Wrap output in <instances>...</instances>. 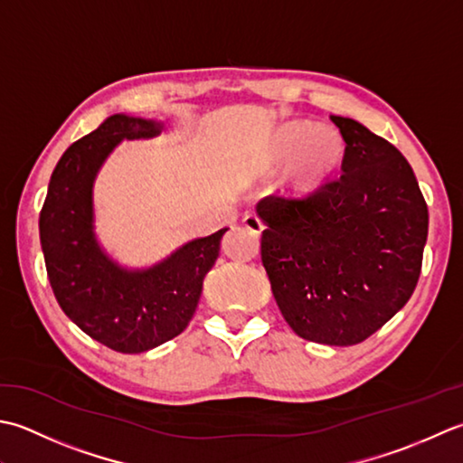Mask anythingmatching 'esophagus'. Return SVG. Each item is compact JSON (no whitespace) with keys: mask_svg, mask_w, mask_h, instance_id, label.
<instances>
[{"mask_svg":"<svg viewBox=\"0 0 463 463\" xmlns=\"http://www.w3.org/2000/svg\"><path fill=\"white\" fill-rule=\"evenodd\" d=\"M243 225H245V230H248L250 233H253V235H261V232L266 230V225L261 223V220L258 218V215H245L243 218Z\"/></svg>","mask_w":463,"mask_h":463,"instance_id":"1","label":"esophagus"}]
</instances>
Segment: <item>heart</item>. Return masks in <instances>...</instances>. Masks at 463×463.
Masks as SVG:
<instances>
[{
    "label": "heart",
    "mask_w": 463,
    "mask_h": 463,
    "mask_svg": "<svg viewBox=\"0 0 463 463\" xmlns=\"http://www.w3.org/2000/svg\"><path fill=\"white\" fill-rule=\"evenodd\" d=\"M345 152V137L337 128L286 121L263 139L258 162L266 174H276L284 167L281 190L289 197L304 200L332 182L344 165Z\"/></svg>",
    "instance_id": "obj_1"
}]
</instances>
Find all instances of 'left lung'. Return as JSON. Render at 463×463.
Listing matches in <instances>:
<instances>
[{
	"mask_svg": "<svg viewBox=\"0 0 463 463\" xmlns=\"http://www.w3.org/2000/svg\"><path fill=\"white\" fill-rule=\"evenodd\" d=\"M347 144L344 175L307 200L266 197L261 261L294 332L354 345L377 332L416 289L428 205L413 169L360 121L332 116Z\"/></svg>",
	"mask_w": 463,
	"mask_h": 463,
	"instance_id": "obj_1",
	"label": "left lung"
}]
</instances>
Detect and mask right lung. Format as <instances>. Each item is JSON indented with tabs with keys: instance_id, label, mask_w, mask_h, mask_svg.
Wrapping results in <instances>:
<instances>
[{
	"instance_id": "1",
	"label": "right lung",
	"mask_w": 463,
	"mask_h": 463,
	"mask_svg": "<svg viewBox=\"0 0 463 463\" xmlns=\"http://www.w3.org/2000/svg\"><path fill=\"white\" fill-rule=\"evenodd\" d=\"M164 129V121L113 113L65 149L40 213L47 278L63 314L121 354L154 350L184 332L228 232L179 245L147 268L121 266L99 243L93 185L101 165L124 139H149Z\"/></svg>"
}]
</instances>
